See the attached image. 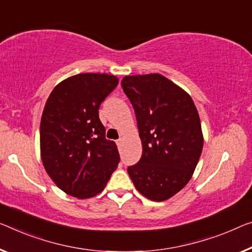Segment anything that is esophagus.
<instances>
[{"label": "esophagus", "mask_w": 252, "mask_h": 252, "mask_svg": "<svg viewBox=\"0 0 252 252\" xmlns=\"http://www.w3.org/2000/svg\"><path fill=\"white\" fill-rule=\"evenodd\" d=\"M123 143H124V138H119L118 141H117V145H118V148H122Z\"/></svg>", "instance_id": "1"}]
</instances>
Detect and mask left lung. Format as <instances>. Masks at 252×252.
<instances>
[{"label": "left lung", "mask_w": 252, "mask_h": 252, "mask_svg": "<svg viewBox=\"0 0 252 252\" xmlns=\"http://www.w3.org/2000/svg\"><path fill=\"white\" fill-rule=\"evenodd\" d=\"M122 87L136 116L143 153L127 172L135 188L163 202L190 180L204 138L191 96L165 76L127 75Z\"/></svg>", "instance_id": "obj_1"}]
</instances>
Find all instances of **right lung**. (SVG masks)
<instances>
[{"instance_id": "right-lung-1", "label": "right lung", "mask_w": 252, "mask_h": 252, "mask_svg": "<svg viewBox=\"0 0 252 252\" xmlns=\"http://www.w3.org/2000/svg\"><path fill=\"white\" fill-rule=\"evenodd\" d=\"M115 75L81 73L54 88L40 122V154L46 172L67 195L84 199L103 190L121 161L106 138L100 104L117 87Z\"/></svg>"}]
</instances>
